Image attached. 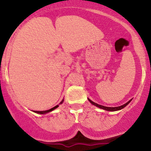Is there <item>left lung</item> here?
Returning a JSON list of instances; mask_svg holds the SVG:
<instances>
[{
  "label": "left lung",
  "instance_id": "8db88e82",
  "mask_svg": "<svg viewBox=\"0 0 151 151\" xmlns=\"http://www.w3.org/2000/svg\"><path fill=\"white\" fill-rule=\"evenodd\" d=\"M88 100H89V101L90 103L91 104L96 106V107H99V108L101 109H104V110H106V111H119V110H121L122 109H124V107H126V106H127L130 102L131 101V100H129V101L127 102V103H126L125 104L122 105V106H117V107H107V106H102V105H100V104H98L95 103V102H93L91 101V99H89V98H88Z\"/></svg>",
  "mask_w": 151,
  "mask_h": 151
}]
</instances>
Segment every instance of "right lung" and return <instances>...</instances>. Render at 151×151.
I'll use <instances>...</instances> for the list:
<instances>
[{
  "instance_id": "obj_1",
  "label": "right lung",
  "mask_w": 151,
  "mask_h": 151,
  "mask_svg": "<svg viewBox=\"0 0 151 151\" xmlns=\"http://www.w3.org/2000/svg\"><path fill=\"white\" fill-rule=\"evenodd\" d=\"M63 101H64V99H62V101L60 103V104H62L63 103ZM58 106H59V105H57V106H55V107H53V108L49 109V110H47V111H33V112H35V113H36V114H46L49 113V112H50V111H52L55 110V109L58 108Z\"/></svg>"
}]
</instances>
